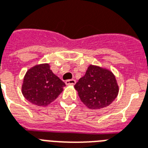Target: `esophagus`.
<instances>
[{"mask_svg": "<svg viewBox=\"0 0 148 148\" xmlns=\"http://www.w3.org/2000/svg\"><path fill=\"white\" fill-rule=\"evenodd\" d=\"M66 85H69V86H73L75 84V79H68L66 81Z\"/></svg>", "mask_w": 148, "mask_h": 148, "instance_id": "34e87169", "label": "esophagus"}]
</instances>
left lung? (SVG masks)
<instances>
[{"label": "left lung", "mask_w": 148, "mask_h": 148, "mask_svg": "<svg viewBox=\"0 0 148 148\" xmlns=\"http://www.w3.org/2000/svg\"><path fill=\"white\" fill-rule=\"evenodd\" d=\"M74 87L82 103L91 110L108 106L119 92L114 74L108 69L94 65L89 66Z\"/></svg>", "instance_id": "obj_1"}]
</instances>
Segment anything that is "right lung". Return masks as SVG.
<instances>
[{
	"label": "right lung",
	"mask_w": 148,
	"mask_h": 148,
	"mask_svg": "<svg viewBox=\"0 0 148 148\" xmlns=\"http://www.w3.org/2000/svg\"><path fill=\"white\" fill-rule=\"evenodd\" d=\"M65 86V82L50 69L49 64H38L26 72L21 92L25 99L32 104L46 106L59 96Z\"/></svg>",
	"instance_id": "obj_1"
}]
</instances>
